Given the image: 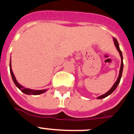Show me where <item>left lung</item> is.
Returning a JSON list of instances; mask_svg holds the SVG:
<instances>
[{"mask_svg": "<svg viewBox=\"0 0 134 134\" xmlns=\"http://www.w3.org/2000/svg\"><path fill=\"white\" fill-rule=\"evenodd\" d=\"M113 40H114V42H115V46H116L117 49H118V51H119V53H120V55L121 56V59H122V62H121V67H120V74H119V76L118 78V79H117L116 82L115 83L114 85L113 86V87L110 89V90H108L107 92H106V94H102V95L99 96V97H97V99H103V98H105L106 97H108V95H110V94L112 93L116 89L117 86H118V84L120 83V79H121V77H122V70H123V61H122V51H120V47H119V44H118V41H117V40L115 38H113Z\"/></svg>", "mask_w": 134, "mask_h": 134, "instance_id": "left-lung-1", "label": "left lung"}]
</instances>
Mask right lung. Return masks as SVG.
Returning a JSON list of instances; mask_svg holds the SVG:
<instances>
[{
	"label": "right lung",
	"instance_id": "add662e5",
	"mask_svg": "<svg viewBox=\"0 0 134 134\" xmlns=\"http://www.w3.org/2000/svg\"><path fill=\"white\" fill-rule=\"evenodd\" d=\"M9 70H10V74L12 75V80H13L14 83L16 85V86L19 89L21 90V92H23L24 94H33V95H35V94H40L44 93L46 91V90H30L28 89V88H25L24 87H22L21 85H20L16 80L15 77H14V75L13 72H12V70L11 67V60H10V63H9Z\"/></svg>",
	"mask_w": 134,
	"mask_h": 134
}]
</instances>
